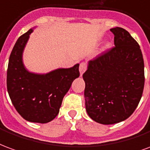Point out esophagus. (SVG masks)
<instances>
[{
	"mask_svg": "<svg viewBox=\"0 0 150 150\" xmlns=\"http://www.w3.org/2000/svg\"><path fill=\"white\" fill-rule=\"evenodd\" d=\"M86 69H87V66H86V64L85 62H81L80 64V67H79V71H80V74L81 76H82L83 74L86 72Z\"/></svg>",
	"mask_w": 150,
	"mask_h": 150,
	"instance_id": "34e87169",
	"label": "esophagus"
}]
</instances>
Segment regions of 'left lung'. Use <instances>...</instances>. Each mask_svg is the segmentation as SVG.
<instances>
[{
    "mask_svg": "<svg viewBox=\"0 0 150 150\" xmlns=\"http://www.w3.org/2000/svg\"><path fill=\"white\" fill-rule=\"evenodd\" d=\"M112 50L88 62L83 74L89 117L102 125L126 120L136 110L145 84L144 60L139 45L125 29H110Z\"/></svg>",
    "mask_w": 150,
    "mask_h": 150,
    "instance_id": "1",
    "label": "left lung"
}]
</instances>
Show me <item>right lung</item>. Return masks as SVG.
<instances>
[{
	"label": "right lung",
	"mask_w": 150,
	"mask_h": 150,
	"mask_svg": "<svg viewBox=\"0 0 150 150\" xmlns=\"http://www.w3.org/2000/svg\"><path fill=\"white\" fill-rule=\"evenodd\" d=\"M36 27L18 38L12 50L7 70V89L15 109L26 121L48 123L57 116L64 95L79 76V64L58 68L46 74L29 71L23 52Z\"/></svg>",
	"instance_id": "1"
}]
</instances>
